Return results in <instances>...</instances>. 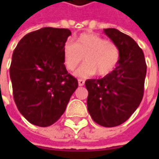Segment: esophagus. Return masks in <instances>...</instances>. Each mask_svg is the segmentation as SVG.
Masks as SVG:
<instances>
[{
    "label": "esophagus",
    "mask_w": 159,
    "mask_h": 159,
    "mask_svg": "<svg viewBox=\"0 0 159 159\" xmlns=\"http://www.w3.org/2000/svg\"><path fill=\"white\" fill-rule=\"evenodd\" d=\"M78 84H79L80 86H83V85L84 84V80H83V79L78 80Z\"/></svg>",
    "instance_id": "obj_1"
}]
</instances>
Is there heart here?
Wrapping results in <instances>:
<instances>
[{
  "label": "heart",
  "mask_w": 159,
  "mask_h": 159,
  "mask_svg": "<svg viewBox=\"0 0 159 159\" xmlns=\"http://www.w3.org/2000/svg\"><path fill=\"white\" fill-rule=\"evenodd\" d=\"M84 57L86 62L77 70L76 75L88 77L98 73L99 76L111 74L120 59L119 47L98 34L83 33L75 43L66 42L62 48L63 63L67 70L75 71Z\"/></svg>",
  "instance_id": "b5f03b06"
}]
</instances>
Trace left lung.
Wrapping results in <instances>:
<instances>
[{"instance_id": "8db88e82", "label": "left lung", "mask_w": 159, "mask_h": 159, "mask_svg": "<svg viewBox=\"0 0 159 159\" xmlns=\"http://www.w3.org/2000/svg\"><path fill=\"white\" fill-rule=\"evenodd\" d=\"M104 32L119 47L120 59L109 75L85 81L87 110L98 124L115 127L126 121L143 99L146 63L142 48L131 37L115 28Z\"/></svg>"}]
</instances>
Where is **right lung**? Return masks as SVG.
Returning a JSON list of instances; mask_svg holds the SVG:
<instances>
[{
  "mask_svg": "<svg viewBox=\"0 0 159 159\" xmlns=\"http://www.w3.org/2000/svg\"><path fill=\"white\" fill-rule=\"evenodd\" d=\"M70 35L67 28L43 27L26 34L14 50L10 66L14 99L20 113L34 125L55 123L78 87L62 59Z\"/></svg>",
  "mask_w": 159,
  "mask_h": 159,
  "instance_id": "1",
  "label": "right lung"
}]
</instances>
